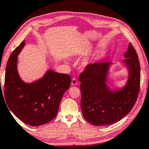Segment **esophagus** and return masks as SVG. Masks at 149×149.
<instances>
[{
  "label": "esophagus",
  "mask_w": 149,
  "mask_h": 149,
  "mask_svg": "<svg viewBox=\"0 0 149 149\" xmlns=\"http://www.w3.org/2000/svg\"><path fill=\"white\" fill-rule=\"evenodd\" d=\"M77 79H75V78H73L72 79V82H71V85H73V86H74V85H76L77 84Z\"/></svg>",
  "instance_id": "obj_1"
}]
</instances>
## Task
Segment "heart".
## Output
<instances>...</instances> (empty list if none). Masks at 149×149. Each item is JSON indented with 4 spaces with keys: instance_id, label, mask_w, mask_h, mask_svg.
Masks as SVG:
<instances>
[{
    "instance_id": "obj_1",
    "label": "heart",
    "mask_w": 149,
    "mask_h": 149,
    "mask_svg": "<svg viewBox=\"0 0 149 149\" xmlns=\"http://www.w3.org/2000/svg\"><path fill=\"white\" fill-rule=\"evenodd\" d=\"M88 64H89V63H88V62H85V65H87Z\"/></svg>"
}]
</instances>
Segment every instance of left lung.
I'll return each mask as SVG.
<instances>
[{
    "label": "left lung",
    "mask_w": 149,
    "mask_h": 149,
    "mask_svg": "<svg viewBox=\"0 0 149 149\" xmlns=\"http://www.w3.org/2000/svg\"><path fill=\"white\" fill-rule=\"evenodd\" d=\"M122 64L128 72L122 87L111 89L108 78L112 62L95 63L79 75L81 108L84 117L94 125H108L127 115L137 100L140 87L141 70L137 54L130 43Z\"/></svg>",
    "instance_id": "1"
}]
</instances>
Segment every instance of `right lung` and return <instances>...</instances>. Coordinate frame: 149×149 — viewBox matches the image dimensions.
Listing matches in <instances>:
<instances>
[{
    "mask_svg": "<svg viewBox=\"0 0 149 149\" xmlns=\"http://www.w3.org/2000/svg\"><path fill=\"white\" fill-rule=\"evenodd\" d=\"M25 40L10 54L6 65L4 97L13 114L27 125L39 126L57 115L64 93L69 89L68 75L47 70L43 76L31 83L22 80L17 70V56L25 46Z\"/></svg>",
    "mask_w": 149,
    "mask_h": 149,
    "instance_id": "right-lung-1",
    "label": "right lung"
}]
</instances>
